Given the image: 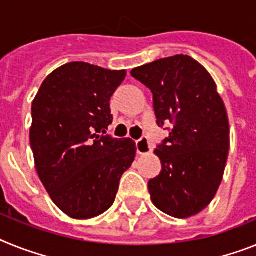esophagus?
<instances>
[{
	"mask_svg": "<svg viewBox=\"0 0 256 256\" xmlns=\"http://www.w3.org/2000/svg\"><path fill=\"white\" fill-rule=\"evenodd\" d=\"M152 151V147L150 144V142H148L147 138H140L139 140H136V152L139 154H147Z\"/></svg>",
	"mask_w": 256,
	"mask_h": 256,
	"instance_id": "1",
	"label": "esophagus"
}]
</instances>
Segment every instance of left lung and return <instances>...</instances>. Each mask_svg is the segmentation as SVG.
I'll list each match as a JSON object with an SVG mask.
<instances>
[{
    "label": "left lung",
    "mask_w": 256,
    "mask_h": 256,
    "mask_svg": "<svg viewBox=\"0 0 256 256\" xmlns=\"http://www.w3.org/2000/svg\"><path fill=\"white\" fill-rule=\"evenodd\" d=\"M132 76L151 90L158 126L172 124L154 150L161 173L148 182L152 203L173 218H191L211 203L222 181L230 146L224 102L210 72L188 56L139 66Z\"/></svg>",
    "instance_id": "obj_1"
}]
</instances>
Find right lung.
I'll return each instance as SVG.
<instances>
[{
  "label": "right lung",
  "mask_w": 256,
  "mask_h": 256,
  "mask_svg": "<svg viewBox=\"0 0 256 256\" xmlns=\"http://www.w3.org/2000/svg\"><path fill=\"white\" fill-rule=\"evenodd\" d=\"M124 76V70L70 62L45 78L32 102L36 170L54 204L72 218L109 210L135 158L134 140L106 134L109 102Z\"/></svg>",
  "instance_id": "obj_1"
}]
</instances>
